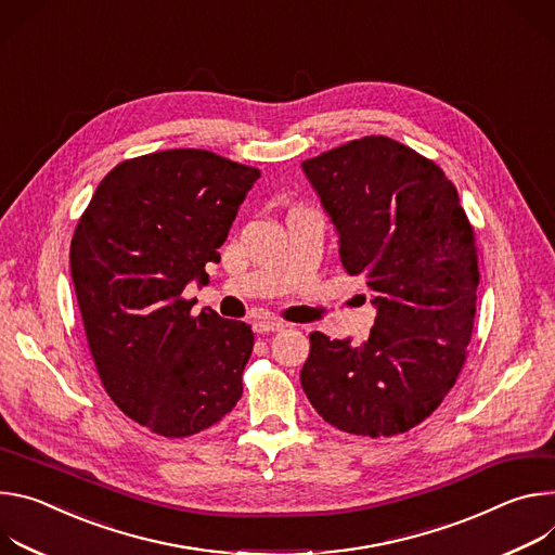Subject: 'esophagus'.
Here are the masks:
<instances>
[{
	"label": "esophagus",
	"mask_w": 555,
	"mask_h": 555,
	"mask_svg": "<svg viewBox=\"0 0 555 555\" xmlns=\"http://www.w3.org/2000/svg\"><path fill=\"white\" fill-rule=\"evenodd\" d=\"M284 326H286L284 322L273 320V318H258V320H254V331L260 333V335H264V333H278V331H282Z\"/></svg>",
	"instance_id": "obj_1"
}]
</instances>
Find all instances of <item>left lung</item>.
Segmentation results:
<instances>
[{"label":"left lung","instance_id":"1","mask_svg":"<svg viewBox=\"0 0 555 555\" xmlns=\"http://www.w3.org/2000/svg\"><path fill=\"white\" fill-rule=\"evenodd\" d=\"M348 275L377 309L365 344L311 335L301 388L318 414L359 437L408 433L454 386L472 339L478 254L443 169L388 139L363 137L304 160Z\"/></svg>","mask_w":555,"mask_h":555}]
</instances>
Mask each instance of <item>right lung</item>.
Returning a JSON list of instances; mask_svg holds the SVG:
<instances>
[{"label":"right lung","mask_w":555,"mask_h":555,"mask_svg":"<svg viewBox=\"0 0 555 555\" xmlns=\"http://www.w3.org/2000/svg\"><path fill=\"white\" fill-rule=\"evenodd\" d=\"M256 167L207 150H167L116 165L83 211L70 269L99 377L112 401L167 439L203 433L242 397L249 324L192 318L190 282L229 235Z\"/></svg>","instance_id":"1"}]
</instances>
